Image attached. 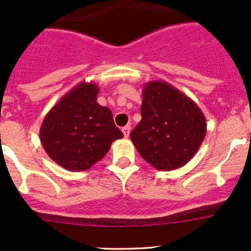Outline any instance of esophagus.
Returning <instances> with one entry per match:
<instances>
[{"label":"esophagus","instance_id":"1","mask_svg":"<svg viewBox=\"0 0 251 251\" xmlns=\"http://www.w3.org/2000/svg\"><path fill=\"white\" fill-rule=\"evenodd\" d=\"M130 132H131V126L130 125L124 126V127H123L124 136H125V137H128V136H130Z\"/></svg>","mask_w":251,"mask_h":251}]
</instances>
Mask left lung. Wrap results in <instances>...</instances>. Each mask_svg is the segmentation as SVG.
<instances>
[{
  "mask_svg": "<svg viewBox=\"0 0 251 251\" xmlns=\"http://www.w3.org/2000/svg\"><path fill=\"white\" fill-rule=\"evenodd\" d=\"M141 115L130 137L142 158L156 170L182 168L203 143L206 133L203 111L165 81L144 85Z\"/></svg>",
  "mask_w": 251,
  "mask_h": 251,
  "instance_id": "obj_1",
  "label": "left lung"
}]
</instances>
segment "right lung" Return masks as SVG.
<instances>
[{
    "mask_svg": "<svg viewBox=\"0 0 251 251\" xmlns=\"http://www.w3.org/2000/svg\"><path fill=\"white\" fill-rule=\"evenodd\" d=\"M100 87L80 82L60 98L40 128V141L53 161L69 171H86L124 135L109 108L97 103Z\"/></svg>",
    "mask_w": 251,
    "mask_h": 251,
    "instance_id": "right-lung-1",
    "label": "right lung"
}]
</instances>
